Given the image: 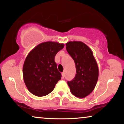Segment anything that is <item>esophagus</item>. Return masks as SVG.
Listing matches in <instances>:
<instances>
[{
    "instance_id": "esophagus-1",
    "label": "esophagus",
    "mask_w": 124,
    "mask_h": 124,
    "mask_svg": "<svg viewBox=\"0 0 124 124\" xmlns=\"http://www.w3.org/2000/svg\"><path fill=\"white\" fill-rule=\"evenodd\" d=\"M62 78H64L65 77V73L64 72L62 73Z\"/></svg>"
}]
</instances>
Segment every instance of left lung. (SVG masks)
<instances>
[{
	"mask_svg": "<svg viewBox=\"0 0 124 124\" xmlns=\"http://www.w3.org/2000/svg\"><path fill=\"white\" fill-rule=\"evenodd\" d=\"M68 52L76 64L74 78L68 82L71 93L77 98H84L92 93L99 77L97 62L90 47L81 41L66 43Z\"/></svg>",
	"mask_w": 124,
	"mask_h": 124,
	"instance_id": "8db88e82",
	"label": "left lung"
}]
</instances>
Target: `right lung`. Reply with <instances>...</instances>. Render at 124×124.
<instances>
[{
	"instance_id": "obj_1",
	"label": "right lung",
	"mask_w": 124,
	"mask_h": 124,
	"mask_svg": "<svg viewBox=\"0 0 124 124\" xmlns=\"http://www.w3.org/2000/svg\"><path fill=\"white\" fill-rule=\"evenodd\" d=\"M63 43L46 42L39 44L30 51L23 63V78L27 89L37 96L52 92L61 79L55 57L64 48Z\"/></svg>"
}]
</instances>
